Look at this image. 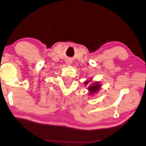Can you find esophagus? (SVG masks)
<instances>
[{
    "mask_svg": "<svg viewBox=\"0 0 146 146\" xmlns=\"http://www.w3.org/2000/svg\"><path fill=\"white\" fill-rule=\"evenodd\" d=\"M68 64H70V62H69V61H68Z\"/></svg>",
    "mask_w": 146,
    "mask_h": 146,
    "instance_id": "1",
    "label": "esophagus"
}]
</instances>
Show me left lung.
<instances>
[{
  "mask_svg": "<svg viewBox=\"0 0 146 146\" xmlns=\"http://www.w3.org/2000/svg\"><path fill=\"white\" fill-rule=\"evenodd\" d=\"M88 81L85 83V84H88ZM100 87V84L98 82H96L92 84V85L88 88V90H90L91 94H93L94 92H96L99 91Z\"/></svg>",
  "mask_w": 146,
  "mask_h": 146,
  "instance_id": "8db88e82",
  "label": "left lung"
}]
</instances>
